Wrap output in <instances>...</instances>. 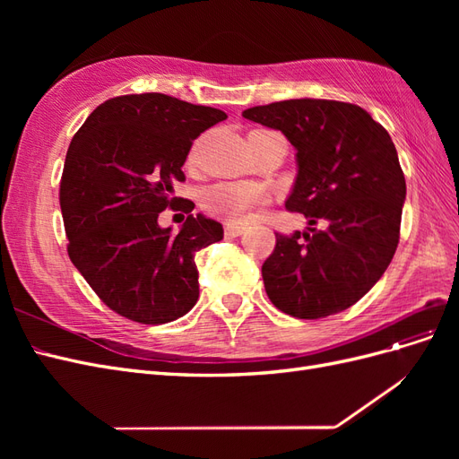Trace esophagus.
I'll use <instances>...</instances> for the list:
<instances>
[{"mask_svg":"<svg viewBox=\"0 0 459 459\" xmlns=\"http://www.w3.org/2000/svg\"><path fill=\"white\" fill-rule=\"evenodd\" d=\"M224 233L228 239H233V238H239V235L243 233V228L241 226H235V224H226L224 228Z\"/></svg>","mask_w":459,"mask_h":459,"instance_id":"34e87169","label":"esophagus"}]
</instances>
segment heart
<instances>
[{
    "mask_svg": "<svg viewBox=\"0 0 459 459\" xmlns=\"http://www.w3.org/2000/svg\"><path fill=\"white\" fill-rule=\"evenodd\" d=\"M266 199V191L255 184L218 182L203 193V206L221 220L239 221L253 206Z\"/></svg>",
    "mask_w": 459,
    "mask_h": 459,
    "instance_id": "b5f03b06",
    "label": "heart"
}]
</instances>
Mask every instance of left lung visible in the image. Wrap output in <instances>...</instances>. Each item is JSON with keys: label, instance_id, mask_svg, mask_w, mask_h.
<instances>
[{"label": "left lung", "instance_id": "obj_1", "mask_svg": "<svg viewBox=\"0 0 459 459\" xmlns=\"http://www.w3.org/2000/svg\"><path fill=\"white\" fill-rule=\"evenodd\" d=\"M243 117L295 147L285 206L310 226L275 233L262 264L270 300L300 319L346 310L381 280L398 245L406 179L391 135L362 107L310 97L251 107Z\"/></svg>", "mask_w": 459, "mask_h": 459}]
</instances>
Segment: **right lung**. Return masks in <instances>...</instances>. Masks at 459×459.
Returning a JSON list of instances; mask_svg holds the SVG:
<instances>
[{
  "instance_id": "1",
  "label": "right lung",
  "mask_w": 459,
  "mask_h": 459,
  "mask_svg": "<svg viewBox=\"0 0 459 459\" xmlns=\"http://www.w3.org/2000/svg\"><path fill=\"white\" fill-rule=\"evenodd\" d=\"M224 110L164 93L120 95L97 107L66 151L61 212L68 256L110 310L159 325L199 299L195 255L224 239L220 221L179 205L174 184L193 140L226 120ZM172 205L188 220L178 234L158 226Z\"/></svg>"
}]
</instances>
